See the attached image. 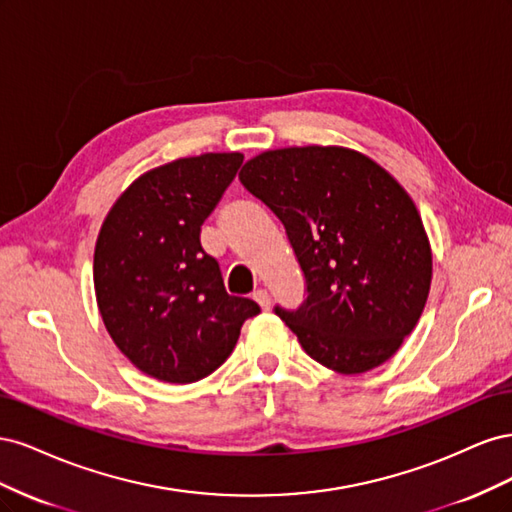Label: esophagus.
<instances>
[{"label":"esophagus","mask_w":512,"mask_h":512,"mask_svg":"<svg viewBox=\"0 0 512 512\" xmlns=\"http://www.w3.org/2000/svg\"><path fill=\"white\" fill-rule=\"evenodd\" d=\"M252 297H254V301L260 305V309H265V312H267V309L271 307V297H269V292H267V290L258 288V290L252 294Z\"/></svg>","instance_id":"34e87169"}]
</instances>
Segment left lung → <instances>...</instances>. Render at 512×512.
Masks as SVG:
<instances>
[{
    "mask_svg": "<svg viewBox=\"0 0 512 512\" xmlns=\"http://www.w3.org/2000/svg\"><path fill=\"white\" fill-rule=\"evenodd\" d=\"M239 181L280 218L303 269L305 305L275 307L303 350L346 376L389 361L431 286L429 237L401 183L337 145L262 151Z\"/></svg>",
    "mask_w": 512,
    "mask_h": 512,
    "instance_id": "1",
    "label": "left lung"
}]
</instances>
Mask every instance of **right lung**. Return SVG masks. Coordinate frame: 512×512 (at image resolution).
Listing matches in <instances>:
<instances>
[{"mask_svg":"<svg viewBox=\"0 0 512 512\" xmlns=\"http://www.w3.org/2000/svg\"><path fill=\"white\" fill-rule=\"evenodd\" d=\"M243 153H200L151 168L106 213L94 254L104 327L143 374L173 384L213 374L260 312L230 297L200 226L235 179Z\"/></svg>","mask_w":512,"mask_h":512,"instance_id":"right-lung-1","label":"right lung"}]
</instances>
